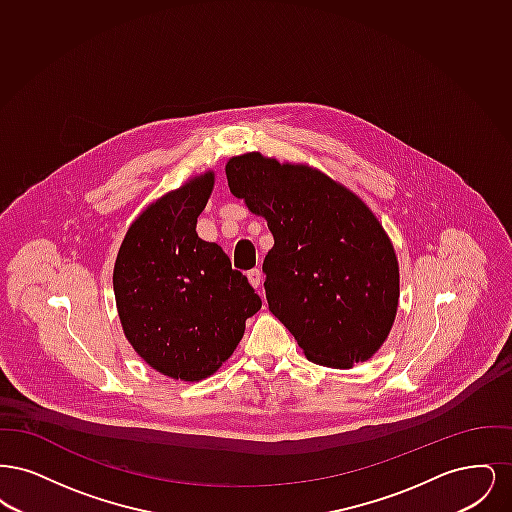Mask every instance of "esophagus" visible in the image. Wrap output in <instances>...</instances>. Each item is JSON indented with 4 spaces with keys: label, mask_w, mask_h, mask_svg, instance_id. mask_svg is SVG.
I'll return each mask as SVG.
<instances>
[{
    "label": "esophagus",
    "mask_w": 512,
    "mask_h": 512,
    "mask_svg": "<svg viewBox=\"0 0 512 512\" xmlns=\"http://www.w3.org/2000/svg\"><path fill=\"white\" fill-rule=\"evenodd\" d=\"M247 280H249V284L257 290V288L261 286V282H263V274H261V270H259V268L249 270V272H247Z\"/></svg>",
    "instance_id": "obj_1"
}]
</instances>
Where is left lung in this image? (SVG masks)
Returning <instances> with one entry per match:
<instances>
[{
    "mask_svg": "<svg viewBox=\"0 0 512 512\" xmlns=\"http://www.w3.org/2000/svg\"><path fill=\"white\" fill-rule=\"evenodd\" d=\"M228 188L267 220L268 309L313 363L353 368L388 340L399 307V263L365 201L305 163L259 151L230 157Z\"/></svg>",
    "mask_w": 512,
    "mask_h": 512,
    "instance_id": "8db88e82",
    "label": "left lung"
}]
</instances>
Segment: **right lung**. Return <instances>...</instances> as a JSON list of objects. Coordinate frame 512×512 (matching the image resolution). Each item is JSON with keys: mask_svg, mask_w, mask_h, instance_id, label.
I'll use <instances>...</instances> for the list:
<instances>
[{"mask_svg": "<svg viewBox=\"0 0 512 512\" xmlns=\"http://www.w3.org/2000/svg\"><path fill=\"white\" fill-rule=\"evenodd\" d=\"M215 172L188 178L128 226L113 268L122 332L157 372L199 382L226 363L261 309L222 247L197 236Z\"/></svg>", "mask_w": 512, "mask_h": 512, "instance_id": "obj_1", "label": "right lung"}]
</instances>
